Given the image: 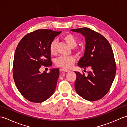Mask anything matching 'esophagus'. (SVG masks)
Listing matches in <instances>:
<instances>
[{"mask_svg": "<svg viewBox=\"0 0 127 127\" xmlns=\"http://www.w3.org/2000/svg\"><path fill=\"white\" fill-rule=\"evenodd\" d=\"M60 71L62 72H68L69 71V70H67V69H60Z\"/></svg>", "mask_w": 127, "mask_h": 127, "instance_id": "esophagus-1", "label": "esophagus"}]
</instances>
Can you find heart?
Returning a JSON list of instances; mask_svg holds the SVG:
<instances>
[{"label": "heart", "mask_w": 127, "mask_h": 127, "mask_svg": "<svg viewBox=\"0 0 127 127\" xmlns=\"http://www.w3.org/2000/svg\"><path fill=\"white\" fill-rule=\"evenodd\" d=\"M63 39L70 47L74 48L77 45V41L76 37L71 34H67L63 37ZM57 42L55 40L51 42L50 46V51L51 54L56 52ZM75 61L73 57H63L61 56L57 58L55 61L56 65L64 69H69L71 68Z\"/></svg>", "instance_id": "heart-1"}]
</instances>
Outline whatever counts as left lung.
Instances as JSON below:
<instances>
[{"label":"left lung","mask_w":127,"mask_h":127,"mask_svg":"<svg viewBox=\"0 0 127 127\" xmlns=\"http://www.w3.org/2000/svg\"><path fill=\"white\" fill-rule=\"evenodd\" d=\"M71 31L80 33L85 38L84 55L77 65L84 69H91L87 76L75 71L77 76L75 90L87 100H98L108 92L115 77L116 66L111 46L103 36L88 28Z\"/></svg>","instance_id":"1"}]
</instances>
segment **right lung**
I'll return each instance as SVG.
<instances>
[{
	"instance_id": "1",
	"label": "right lung",
	"mask_w": 127,
	"mask_h": 127,
	"mask_svg": "<svg viewBox=\"0 0 127 127\" xmlns=\"http://www.w3.org/2000/svg\"><path fill=\"white\" fill-rule=\"evenodd\" d=\"M51 29H38L21 39L15 51L13 76L16 87L23 97L33 102H42L53 94L59 77L58 68L49 73L39 69L50 66V46L55 37L61 33Z\"/></svg>"
}]
</instances>
